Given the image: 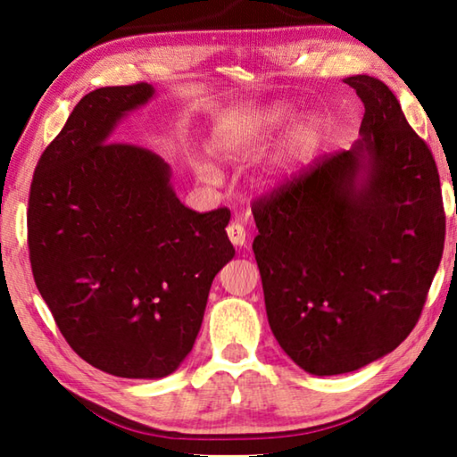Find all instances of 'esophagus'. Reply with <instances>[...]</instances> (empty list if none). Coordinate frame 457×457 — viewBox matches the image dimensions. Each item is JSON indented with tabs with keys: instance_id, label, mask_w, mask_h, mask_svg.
<instances>
[{
	"instance_id": "34e87169",
	"label": "esophagus",
	"mask_w": 457,
	"mask_h": 457,
	"mask_svg": "<svg viewBox=\"0 0 457 457\" xmlns=\"http://www.w3.org/2000/svg\"><path fill=\"white\" fill-rule=\"evenodd\" d=\"M228 237H229V242L234 244L236 247H242V245H245V242H247V234H245V228L242 226V223H239V220L231 221L229 226H228Z\"/></svg>"
}]
</instances>
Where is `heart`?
Segmentation results:
<instances>
[{
	"label": "heart",
	"instance_id": "obj_1",
	"mask_svg": "<svg viewBox=\"0 0 457 457\" xmlns=\"http://www.w3.org/2000/svg\"><path fill=\"white\" fill-rule=\"evenodd\" d=\"M292 119V108L282 104L270 106L266 111L253 112L250 117L239 119L236 125L228 130L226 138H223V143L220 146L221 154L228 159L250 157L260 145H264L276 130L284 129ZM319 138L320 130L314 120H306L303 125L294 129L288 141L282 146V153L276 157L272 169H270L264 179H262V185H264L266 189H274L286 179H290V177L312 157L316 145H319ZM197 173L201 177H213L215 169L207 163H199Z\"/></svg>",
	"mask_w": 457,
	"mask_h": 457
}]
</instances>
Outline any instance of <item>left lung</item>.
<instances>
[{
    "mask_svg": "<svg viewBox=\"0 0 457 457\" xmlns=\"http://www.w3.org/2000/svg\"><path fill=\"white\" fill-rule=\"evenodd\" d=\"M345 82L365 104L359 141L252 205L270 328L319 377L351 373L403 343L445 239L436 161L399 100L373 76Z\"/></svg>",
    "mask_w": 457,
    "mask_h": 457,
    "instance_id": "left-lung-1",
    "label": "left lung"
}]
</instances>
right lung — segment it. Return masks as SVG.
Instances as JSON below:
<instances>
[{"label": "right lung", "instance_id": "1", "mask_svg": "<svg viewBox=\"0 0 457 457\" xmlns=\"http://www.w3.org/2000/svg\"><path fill=\"white\" fill-rule=\"evenodd\" d=\"M153 96L145 82L88 92L37 161L28 204L34 280L60 332L92 367L125 378L181 365L236 253L229 210H189L159 154L112 143Z\"/></svg>", "mask_w": 457, "mask_h": 457}]
</instances>
